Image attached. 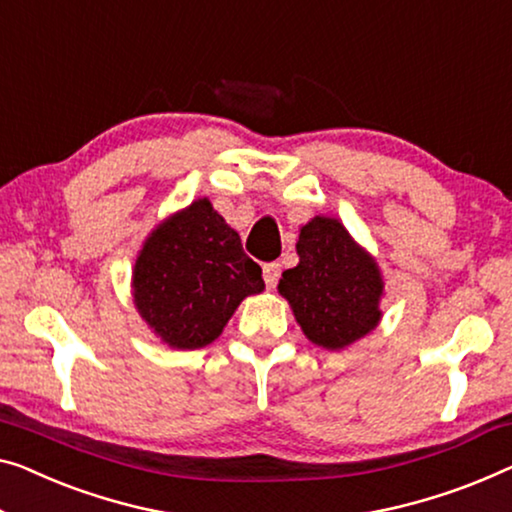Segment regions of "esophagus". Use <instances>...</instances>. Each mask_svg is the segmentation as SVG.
Returning a JSON list of instances; mask_svg holds the SVG:
<instances>
[{
	"mask_svg": "<svg viewBox=\"0 0 512 512\" xmlns=\"http://www.w3.org/2000/svg\"><path fill=\"white\" fill-rule=\"evenodd\" d=\"M262 273H264V282H266V287H273L278 282V278H280V264L278 262H269V264H264L262 266Z\"/></svg>",
	"mask_w": 512,
	"mask_h": 512,
	"instance_id": "1",
	"label": "esophagus"
}]
</instances>
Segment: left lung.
<instances>
[{"label": "left lung", "mask_w": 512, "mask_h": 512, "mask_svg": "<svg viewBox=\"0 0 512 512\" xmlns=\"http://www.w3.org/2000/svg\"><path fill=\"white\" fill-rule=\"evenodd\" d=\"M296 253L301 262L282 273L278 289L315 345L342 349L375 329L384 287L379 269L338 220L312 218Z\"/></svg>", "instance_id": "left-lung-1"}]
</instances>
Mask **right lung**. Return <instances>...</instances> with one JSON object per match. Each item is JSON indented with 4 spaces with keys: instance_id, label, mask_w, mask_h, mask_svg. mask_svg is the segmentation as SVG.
Here are the masks:
<instances>
[{
    "instance_id": "add662e5",
    "label": "right lung",
    "mask_w": 512,
    "mask_h": 512,
    "mask_svg": "<svg viewBox=\"0 0 512 512\" xmlns=\"http://www.w3.org/2000/svg\"><path fill=\"white\" fill-rule=\"evenodd\" d=\"M135 305L167 345L197 349L223 333L248 294L264 289L262 269L209 200H197L149 236L135 273Z\"/></svg>"
}]
</instances>
